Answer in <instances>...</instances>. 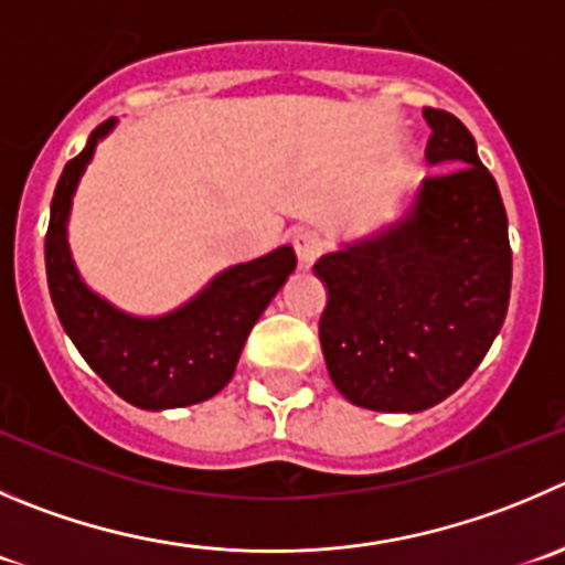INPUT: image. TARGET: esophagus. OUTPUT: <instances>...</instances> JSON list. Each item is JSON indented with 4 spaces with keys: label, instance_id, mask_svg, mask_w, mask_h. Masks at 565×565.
<instances>
[{
    "label": "esophagus",
    "instance_id": "34e87169",
    "mask_svg": "<svg viewBox=\"0 0 565 565\" xmlns=\"http://www.w3.org/2000/svg\"><path fill=\"white\" fill-rule=\"evenodd\" d=\"M294 244V252H297L299 257V266L310 268L316 260H319L321 249H324V241H321V235L316 233V230H297L291 238Z\"/></svg>",
    "mask_w": 565,
    "mask_h": 565
}]
</instances>
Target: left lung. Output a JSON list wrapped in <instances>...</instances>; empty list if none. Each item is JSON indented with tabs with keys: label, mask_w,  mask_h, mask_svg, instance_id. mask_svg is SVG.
<instances>
[{
	"label": "left lung",
	"mask_w": 565,
	"mask_h": 565,
	"mask_svg": "<svg viewBox=\"0 0 565 565\" xmlns=\"http://www.w3.org/2000/svg\"><path fill=\"white\" fill-rule=\"evenodd\" d=\"M427 163L407 216L330 252L321 352L352 405L418 413L460 388L502 330L513 277L497 180L460 118L424 107Z\"/></svg>",
	"instance_id": "left-lung-1"
}]
</instances>
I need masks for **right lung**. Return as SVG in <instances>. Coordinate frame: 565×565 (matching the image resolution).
I'll return each instance as SVG.
<instances>
[{"label": "right lung", "instance_id": "1", "mask_svg": "<svg viewBox=\"0 0 565 565\" xmlns=\"http://www.w3.org/2000/svg\"><path fill=\"white\" fill-rule=\"evenodd\" d=\"M113 127L116 118L96 127L57 180L44 241L52 305L85 363L121 399L143 411L196 405L233 380L246 335L286 286L297 255L291 246H279L257 260L224 268L182 308L154 319L125 313L102 299L79 277L66 233L79 177Z\"/></svg>", "mask_w": 565, "mask_h": 565}]
</instances>
